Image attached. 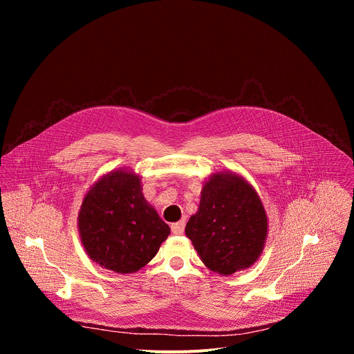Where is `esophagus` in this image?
Masks as SVG:
<instances>
[{"label": "esophagus", "instance_id": "obj_1", "mask_svg": "<svg viewBox=\"0 0 354 354\" xmlns=\"http://www.w3.org/2000/svg\"><path fill=\"white\" fill-rule=\"evenodd\" d=\"M171 231H172V234H175V235L183 234V231H185V221L174 223V224L171 225Z\"/></svg>", "mask_w": 354, "mask_h": 354}]
</instances>
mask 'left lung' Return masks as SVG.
<instances>
[{
    "label": "left lung",
    "instance_id": "left-lung-1",
    "mask_svg": "<svg viewBox=\"0 0 354 354\" xmlns=\"http://www.w3.org/2000/svg\"><path fill=\"white\" fill-rule=\"evenodd\" d=\"M268 231L258 192L232 171L210 175L201 187L197 213L185 228L201 262L223 276L254 265L262 255Z\"/></svg>",
    "mask_w": 354,
    "mask_h": 354
}]
</instances>
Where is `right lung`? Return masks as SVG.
<instances>
[{"mask_svg":"<svg viewBox=\"0 0 354 354\" xmlns=\"http://www.w3.org/2000/svg\"><path fill=\"white\" fill-rule=\"evenodd\" d=\"M77 225L89 259L120 274L144 268L171 234L145 200L140 175L129 168L113 169L89 187Z\"/></svg>","mask_w":354,"mask_h":354,"instance_id":"obj_1","label":"right lung"}]
</instances>
